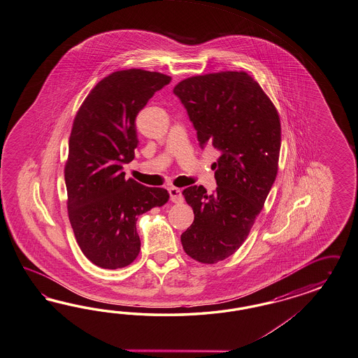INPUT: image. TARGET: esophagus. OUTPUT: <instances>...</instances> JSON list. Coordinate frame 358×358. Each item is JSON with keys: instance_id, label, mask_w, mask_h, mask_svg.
<instances>
[{"instance_id": "obj_1", "label": "esophagus", "mask_w": 358, "mask_h": 358, "mask_svg": "<svg viewBox=\"0 0 358 358\" xmlns=\"http://www.w3.org/2000/svg\"><path fill=\"white\" fill-rule=\"evenodd\" d=\"M168 190H169L171 201H172L173 203H182V202H184V195H182V192H181L180 189H177V187H169Z\"/></svg>"}]
</instances>
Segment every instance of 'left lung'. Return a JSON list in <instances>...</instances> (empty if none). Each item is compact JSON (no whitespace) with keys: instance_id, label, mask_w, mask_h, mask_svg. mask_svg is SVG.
I'll return each mask as SVG.
<instances>
[{"instance_id":"obj_1","label":"left lung","mask_w":358,"mask_h":358,"mask_svg":"<svg viewBox=\"0 0 358 358\" xmlns=\"http://www.w3.org/2000/svg\"><path fill=\"white\" fill-rule=\"evenodd\" d=\"M196 130L201 148L219 154L213 164L216 190L202 185L182 194L194 222L181 242L201 263L224 261L248 238L275 182L280 154L278 110L261 86L243 71L187 78L173 88Z\"/></svg>"}]
</instances>
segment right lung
Wrapping results in <instances>:
<instances>
[{"instance_id":"1","label":"right lung","mask_w":358,"mask_h":358,"mask_svg":"<svg viewBox=\"0 0 358 358\" xmlns=\"http://www.w3.org/2000/svg\"><path fill=\"white\" fill-rule=\"evenodd\" d=\"M171 77L141 69L101 79L79 108L69 139L65 184L78 245L101 268L129 266L141 250L138 216L168 202L163 187L127 178L138 145L136 118Z\"/></svg>"}]
</instances>
